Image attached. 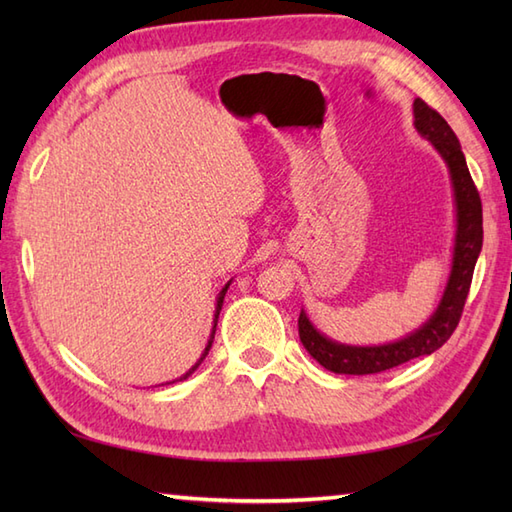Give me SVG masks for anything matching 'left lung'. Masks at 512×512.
<instances>
[{"label": "left lung", "mask_w": 512, "mask_h": 512, "mask_svg": "<svg viewBox=\"0 0 512 512\" xmlns=\"http://www.w3.org/2000/svg\"><path fill=\"white\" fill-rule=\"evenodd\" d=\"M413 127L438 151L449 169L453 187L455 239L447 286H444L436 312L418 330H413L394 343L383 345H345L332 341L314 328L306 310H301L299 339L303 347H306L314 361L334 374H378L407 363L411 358L429 356L449 341V336L458 328V321L462 317V308L466 295H469L473 270L484 239L482 200L473 184L469 167H466L458 136L453 134L449 123L422 99L413 101Z\"/></svg>", "instance_id": "left-lung-1"}]
</instances>
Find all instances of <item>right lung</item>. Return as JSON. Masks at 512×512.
<instances>
[{"instance_id":"add662e5","label":"right lung","mask_w":512,"mask_h":512,"mask_svg":"<svg viewBox=\"0 0 512 512\" xmlns=\"http://www.w3.org/2000/svg\"><path fill=\"white\" fill-rule=\"evenodd\" d=\"M233 281V279H231ZM231 281H228V284L220 290V295H217V299H215V314H213V330H211V336H209V343H206V347H204V352H202V356L198 358V363H195L187 374H182L180 378H176V380H171V383H178V380H187L195 369H198L200 365H202V361L206 358V354H209V350H211V345H213V339H215V328H217V319H220V310H222V303H224V297H226V290H228V286H231Z\"/></svg>"}]
</instances>
